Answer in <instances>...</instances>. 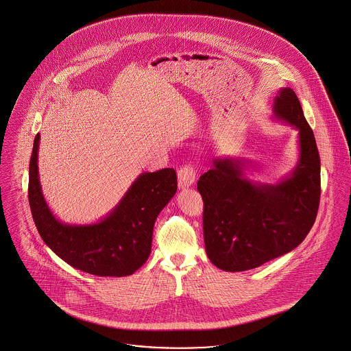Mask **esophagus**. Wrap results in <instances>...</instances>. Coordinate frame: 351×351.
Here are the masks:
<instances>
[{"mask_svg": "<svg viewBox=\"0 0 351 351\" xmlns=\"http://www.w3.org/2000/svg\"><path fill=\"white\" fill-rule=\"evenodd\" d=\"M196 179V173L195 169L191 166H184V167L179 169L178 172V183H179V188L185 189L188 186H191Z\"/></svg>", "mask_w": 351, "mask_h": 351, "instance_id": "obj_1", "label": "esophagus"}]
</instances>
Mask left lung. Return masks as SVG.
I'll list each match as a JSON object with an SVG mask.
<instances>
[{"instance_id":"1","label":"left lung","mask_w":351,"mask_h":351,"mask_svg":"<svg viewBox=\"0 0 351 351\" xmlns=\"http://www.w3.org/2000/svg\"><path fill=\"white\" fill-rule=\"evenodd\" d=\"M274 118L298 130L299 160L288 176L276 184L256 183L245 175L246 159L217 156L197 183L206 255L228 272L259 267L296 249L316 221L319 154L291 88L279 89Z\"/></svg>"}]
</instances>
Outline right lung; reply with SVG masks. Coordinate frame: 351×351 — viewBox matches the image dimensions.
I'll return each mask as SVG.
<instances>
[{"label": "right lung", "mask_w": 351, "mask_h": 351, "mask_svg": "<svg viewBox=\"0 0 351 351\" xmlns=\"http://www.w3.org/2000/svg\"><path fill=\"white\" fill-rule=\"evenodd\" d=\"M39 141L36 134L29 166V202L45 243L69 266L97 276L121 278L142 267L150 255L155 219L176 193L175 169L141 173L114 209L99 222L69 225L52 215L42 193Z\"/></svg>", "instance_id": "right-lung-1"}]
</instances>
